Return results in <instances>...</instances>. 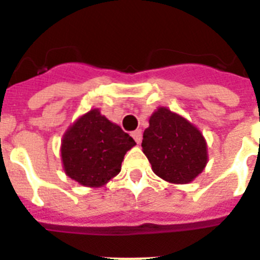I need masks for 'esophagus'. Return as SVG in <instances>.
<instances>
[{"label": "esophagus", "instance_id": "obj_1", "mask_svg": "<svg viewBox=\"0 0 260 260\" xmlns=\"http://www.w3.org/2000/svg\"><path fill=\"white\" fill-rule=\"evenodd\" d=\"M132 137L134 138V141L139 144L142 141V130H135V132H133Z\"/></svg>", "mask_w": 260, "mask_h": 260}]
</instances>
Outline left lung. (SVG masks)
Here are the masks:
<instances>
[{"label":"left lung","mask_w":260,"mask_h":260,"mask_svg":"<svg viewBox=\"0 0 260 260\" xmlns=\"http://www.w3.org/2000/svg\"><path fill=\"white\" fill-rule=\"evenodd\" d=\"M142 148L156 176L167 182L189 183L207 165V142L197 126L165 107L151 114Z\"/></svg>","instance_id":"obj_1"}]
</instances>
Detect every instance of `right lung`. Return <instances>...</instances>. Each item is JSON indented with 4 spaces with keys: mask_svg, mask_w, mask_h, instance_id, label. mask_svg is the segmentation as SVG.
Wrapping results in <instances>:
<instances>
[{
    "mask_svg": "<svg viewBox=\"0 0 260 260\" xmlns=\"http://www.w3.org/2000/svg\"><path fill=\"white\" fill-rule=\"evenodd\" d=\"M135 141L98 108L80 116L62 137L66 176L87 187H100L121 172L123 156Z\"/></svg>",
    "mask_w": 260,
    "mask_h": 260,
    "instance_id": "add662e5",
    "label": "right lung"
}]
</instances>
